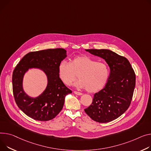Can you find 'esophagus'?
Masks as SVG:
<instances>
[{"mask_svg":"<svg viewBox=\"0 0 151 151\" xmlns=\"http://www.w3.org/2000/svg\"><path fill=\"white\" fill-rule=\"evenodd\" d=\"M74 93L76 94V95H83L82 93L77 92V91H74Z\"/></svg>","mask_w":151,"mask_h":151,"instance_id":"34e87169","label":"esophagus"}]
</instances>
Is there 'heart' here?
Segmentation results:
<instances>
[{
    "instance_id": "obj_1",
    "label": "heart",
    "mask_w": 151,
    "mask_h": 151,
    "mask_svg": "<svg viewBox=\"0 0 151 151\" xmlns=\"http://www.w3.org/2000/svg\"><path fill=\"white\" fill-rule=\"evenodd\" d=\"M78 75L79 80L75 86L87 89L89 92H96L106 86L109 76L108 65L103 62L86 55L78 56L70 63L63 61L58 65V75L67 86L75 81Z\"/></svg>"
}]
</instances>
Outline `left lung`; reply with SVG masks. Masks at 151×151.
I'll use <instances>...</instances> for the list:
<instances>
[{
  "instance_id": "1",
  "label": "left lung",
  "mask_w": 151,
  "mask_h": 151,
  "mask_svg": "<svg viewBox=\"0 0 151 151\" xmlns=\"http://www.w3.org/2000/svg\"><path fill=\"white\" fill-rule=\"evenodd\" d=\"M104 59L110 68L104 87L96 93L85 112L98 123H108L123 114L129 107L135 86V74L128 60L108 49H87Z\"/></svg>"
}]
</instances>
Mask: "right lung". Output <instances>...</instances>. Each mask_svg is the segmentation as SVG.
<instances>
[{
	"mask_svg": "<svg viewBox=\"0 0 151 151\" xmlns=\"http://www.w3.org/2000/svg\"><path fill=\"white\" fill-rule=\"evenodd\" d=\"M66 57L67 52L63 48L32 52L25 55L15 67L12 77L14 99L19 108L29 117L45 122L61 112L66 95L72 93L58 75V65ZM32 68L42 70L47 78L45 91L36 97L27 95L23 87L24 75Z\"/></svg>",
	"mask_w": 151,
	"mask_h": 151,
	"instance_id": "obj_1",
	"label": "right lung"
}]
</instances>
